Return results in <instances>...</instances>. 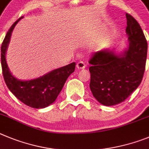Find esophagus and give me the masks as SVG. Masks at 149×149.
Segmentation results:
<instances>
[{
	"instance_id": "34e87169",
	"label": "esophagus",
	"mask_w": 149,
	"mask_h": 149,
	"mask_svg": "<svg viewBox=\"0 0 149 149\" xmlns=\"http://www.w3.org/2000/svg\"><path fill=\"white\" fill-rule=\"evenodd\" d=\"M76 68L79 70L84 69L85 68V65H84V63L83 61H79L77 63V65H76Z\"/></svg>"
}]
</instances>
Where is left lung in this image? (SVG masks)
I'll use <instances>...</instances> for the list:
<instances>
[{"mask_svg":"<svg viewBox=\"0 0 149 149\" xmlns=\"http://www.w3.org/2000/svg\"><path fill=\"white\" fill-rule=\"evenodd\" d=\"M128 47L121 54L102 49L89 63L90 88L99 102L112 106L125 101L141 83L146 68L148 45L140 24L126 13Z\"/></svg>","mask_w":149,"mask_h":149,"instance_id":"left-lung-1","label":"left lung"}]
</instances>
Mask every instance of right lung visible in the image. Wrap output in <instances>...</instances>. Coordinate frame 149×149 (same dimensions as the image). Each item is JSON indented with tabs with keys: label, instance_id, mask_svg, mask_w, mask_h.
I'll return each mask as SVG.
<instances>
[{
	"label": "right lung",
	"instance_id": "right-lung-1",
	"mask_svg": "<svg viewBox=\"0 0 149 149\" xmlns=\"http://www.w3.org/2000/svg\"><path fill=\"white\" fill-rule=\"evenodd\" d=\"M23 17L9 28L1 45V66L3 76L8 88L24 104L33 108H44L56 101L65 81L75 70L76 63L53 70L35 79L21 81L9 70L6 61V53L13 29Z\"/></svg>",
	"mask_w": 149,
	"mask_h": 149
}]
</instances>
